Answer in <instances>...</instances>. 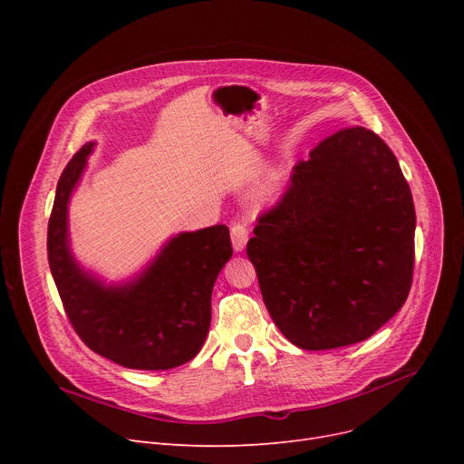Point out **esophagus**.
Returning <instances> with one entry per match:
<instances>
[{"mask_svg": "<svg viewBox=\"0 0 464 464\" xmlns=\"http://www.w3.org/2000/svg\"><path fill=\"white\" fill-rule=\"evenodd\" d=\"M231 240H233V248L237 252L245 250L246 242H248V227H246V224H242V222H233L231 224Z\"/></svg>", "mask_w": 464, "mask_h": 464, "instance_id": "obj_1", "label": "esophagus"}]
</instances>
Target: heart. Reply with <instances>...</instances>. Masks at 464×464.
<instances>
[{"label":"heart","instance_id":"heart-1","mask_svg":"<svg viewBox=\"0 0 464 464\" xmlns=\"http://www.w3.org/2000/svg\"><path fill=\"white\" fill-rule=\"evenodd\" d=\"M278 189H280V180H278V177H271L269 180H266V182L263 184L259 195H261L263 199H273L275 195L278 193Z\"/></svg>","mask_w":464,"mask_h":464}]
</instances>
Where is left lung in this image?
<instances>
[{"label":"left lung","mask_w":464,"mask_h":464,"mask_svg":"<svg viewBox=\"0 0 464 464\" xmlns=\"http://www.w3.org/2000/svg\"><path fill=\"white\" fill-rule=\"evenodd\" d=\"M416 208L392 149L367 128L325 137L257 218L246 254L291 344L333 350L372 336L406 303Z\"/></svg>","instance_id":"obj_1"}]
</instances>
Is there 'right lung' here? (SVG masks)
<instances>
[{"instance_id":"obj_1","label":"right lung","mask_w":464,"mask_h":464,"mask_svg":"<svg viewBox=\"0 0 464 464\" xmlns=\"http://www.w3.org/2000/svg\"><path fill=\"white\" fill-rule=\"evenodd\" d=\"M92 142L60 177L46 250L69 324L82 343L126 369L167 371L199 353L210 327L214 282L233 254L229 229L180 233L135 282L105 287L79 269L67 246V203Z\"/></svg>"}]
</instances>
